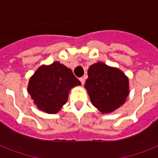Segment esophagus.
Masks as SVG:
<instances>
[{"label":"esophagus","mask_w":158,"mask_h":158,"mask_svg":"<svg viewBox=\"0 0 158 158\" xmlns=\"http://www.w3.org/2000/svg\"><path fill=\"white\" fill-rule=\"evenodd\" d=\"M79 80H80V82H81L82 85H84V82H85V80H84V78L81 77V78H79Z\"/></svg>","instance_id":"1"}]
</instances>
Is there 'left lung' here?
Segmentation results:
<instances>
[{"label": "left lung", "mask_w": 158, "mask_h": 158, "mask_svg": "<svg viewBox=\"0 0 158 158\" xmlns=\"http://www.w3.org/2000/svg\"><path fill=\"white\" fill-rule=\"evenodd\" d=\"M88 75L84 87L100 111L111 112L124 104L129 95V80L120 69L98 62L89 67Z\"/></svg>", "instance_id": "obj_1"}]
</instances>
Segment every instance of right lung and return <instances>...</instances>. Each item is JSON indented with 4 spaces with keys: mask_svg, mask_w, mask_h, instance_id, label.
I'll return each instance as SVG.
<instances>
[{
    "mask_svg": "<svg viewBox=\"0 0 158 158\" xmlns=\"http://www.w3.org/2000/svg\"><path fill=\"white\" fill-rule=\"evenodd\" d=\"M81 83L60 62L38 68L31 77L28 91L38 109L54 114L66 103L69 89Z\"/></svg>",
    "mask_w": 158,
    "mask_h": 158,
    "instance_id": "1",
    "label": "right lung"
}]
</instances>
